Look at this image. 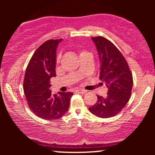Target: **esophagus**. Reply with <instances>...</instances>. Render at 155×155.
I'll return each instance as SVG.
<instances>
[{"label":"esophagus","mask_w":155,"mask_h":155,"mask_svg":"<svg viewBox=\"0 0 155 155\" xmlns=\"http://www.w3.org/2000/svg\"><path fill=\"white\" fill-rule=\"evenodd\" d=\"M76 92H79L80 94H85L87 92V90H82V89H79V90H76Z\"/></svg>","instance_id":"34e87169"}]
</instances>
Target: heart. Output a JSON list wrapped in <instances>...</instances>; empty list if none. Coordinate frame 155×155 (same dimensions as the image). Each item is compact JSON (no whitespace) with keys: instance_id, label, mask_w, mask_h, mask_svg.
Instances as JSON below:
<instances>
[{"instance_id":"heart-1","label":"heart","mask_w":155,"mask_h":155,"mask_svg":"<svg viewBox=\"0 0 155 155\" xmlns=\"http://www.w3.org/2000/svg\"><path fill=\"white\" fill-rule=\"evenodd\" d=\"M83 52H86V51H81V52H80V54H81V53H83ZM58 60H59V58H58Z\"/></svg>"}]
</instances>
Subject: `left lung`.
<instances>
[{
	"mask_svg": "<svg viewBox=\"0 0 155 155\" xmlns=\"http://www.w3.org/2000/svg\"><path fill=\"white\" fill-rule=\"evenodd\" d=\"M101 61L99 79L108 87L106 97L97 96V101L89 110L95 116L108 118L122 110L131 96L133 75L125 58L116 46L102 36L92 37Z\"/></svg>",
	"mask_w": 155,
	"mask_h": 155,
	"instance_id": "left-lung-1",
	"label": "left lung"
}]
</instances>
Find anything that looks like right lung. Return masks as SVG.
<instances>
[{"mask_svg":"<svg viewBox=\"0 0 155 155\" xmlns=\"http://www.w3.org/2000/svg\"><path fill=\"white\" fill-rule=\"evenodd\" d=\"M62 39H50L32 56L25 74L23 89L30 109L44 120H58L68 111L72 92L52 95L50 79L56 76V49Z\"/></svg>","mask_w":155,"mask_h":155,"instance_id":"right-lung-1","label":"right lung"}]
</instances>
